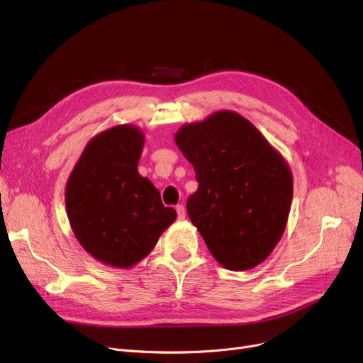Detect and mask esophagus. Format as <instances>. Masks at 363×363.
<instances>
[{
	"label": "esophagus",
	"mask_w": 363,
	"mask_h": 363,
	"mask_svg": "<svg viewBox=\"0 0 363 363\" xmlns=\"http://www.w3.org/2000/svg\"><path fill=\"white\" fill-rule=\"evenodd\" d=\"M177 213H178V219H184L185 218V207L182 204L177 206Z\"/></svg>",
	"instance_id": "1"
}]
</instances>
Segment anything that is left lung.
I'll return each mask as SVG.
<instances>
[{
    "instance_id": "left-lung-1",
    "label": "left lung",
    "mask_w": 363,
    "mask_h": 363,
    "mask_svg": "<svg viewBox=\"0 0 363 363\" xmlns=\"http://www.w3.org/2000/svg\"><path fill=\"white\" fill-rule=\"evenodd\" d=\"M175 143L194 166L186 212L208 252L230 271H249L279 242L293 200L291 169L241 114L220 110L185 123Z\"/></svg>"
}]
</instances>
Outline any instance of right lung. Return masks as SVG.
Segmentation results:
<instances>
[{"label":"right lung","instance_id":"1","mask_svg":"<svg viewBox=\"0 0 363 363\" xmlns=\"http://www.w3.org/2000/svg\"><path fill=\"white\" fill-rule=\"evenodd\" d=\"M144 133L133 125L103 130L86 144L66 184L72 231L99 262L128 269L147 257L175 222L159 189L140 175Z\"/></svg>","mask_w":363,"mask_h":363}]
</instances>
